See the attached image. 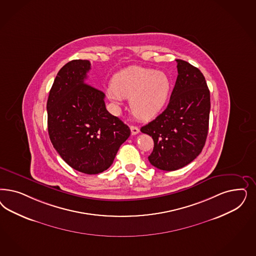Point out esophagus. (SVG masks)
Segmentation results:
<instances>
[{
  "label": "esophagus",
  "mask_w": 256,
  "mask_h": 256,
  "mask_svg": "<svg viewBox=\"0 0 256 256\" xmlns=\"http://www.w3.org/2000/svg\"><path fill=\"white\" fill-rule=\"evenodd\" d=\"M130 129H131L132 134H138L140 132V128H138V126H134V125H132V126L130 127Z\"/></svg>",
  "instance_id": "34e87169"
}]
</instances>
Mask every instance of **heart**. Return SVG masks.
I'll list each match as a JSON object with an SVG mask.
<instances>
[{
	"label": "heart",
	"instance_id": "heart-1",
	"mask_svg": "<svg viewBox=\"0 0 256 256\" xmlns=\"http://www.w3.org/2000/svg\"><path fill=\"white\" fill-rule=\"evenodd\" d=\"M170 90L172 82L165 72L132 66L114 76L108 95L115 102L130 99L132 115L141 120H150L165 106Z\"/></svg>",
	"mask_w": 256,
	"mask_h": 256
}]
</instances>
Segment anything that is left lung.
Listing matches in <instances>:
<instances>
[{"label": "left lung", "mask_w": 256, "mask_h": 256, "mask_svg": "<svg viewBox=\"0 0 256 256\" xmlns=\"http://www.w3.org/2000/svg\"><path fill=\"white\" fill-rule=\"evenodd\" d=\"M176 62L178 76L168 106L140 129L154 142L150 163L166 172L188 165L202 152L210 114V91L204 76L186 61Z\"/></svg>", "instance_id": "left-lung-1"}]
</instances>
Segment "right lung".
<instances>
[{"label": "right lung", "mask_w": 256, "mask_h": 256, "mask_svg": "<svg viewBox=\"0 0 256 256\" xmlns=\"http://www.w3.org/2000/svg\"><path fill=\"white\" fill-rule=\"evenodd\" d=\"M88 60L62 66L47 102L50 140L66 164L86 174H98L112 165L131 131L106 108L104 93L86 82Z\"/></svg>", "instance_id": "add662e5"}]
</instances>
